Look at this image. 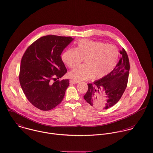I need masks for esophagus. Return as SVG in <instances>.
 I'll return each mask as SVG.
<instances>
[{
	"label": "esophagus",
	"instance_id": "esophagus-1",
	"mask_svg": "<svg viewBox=\"0 0 153 153\" xmlns=\"http://www.w3.org/2000/svg\"><path fill=\"white\" fill-rule=\"evenodd\" d=\"M70 83H72V84H77V83H79V82L78 81H76V80H70Z\"/></svg>",
	"mask_w": 153,
	"mask_h": 153
}]
</instances>
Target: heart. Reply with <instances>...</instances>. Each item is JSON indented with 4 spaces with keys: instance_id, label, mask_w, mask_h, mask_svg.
Returning <instances> with one entry per match:
<instances>
[{
    "instance_id": "b5f03b06",
    "label": "heart",
    "mask_w": 153,
    "mask_h": 153,
    "mask_svg": "<svg viewBox=\"0 0 153 153\" xmlns=\"http://www.w3.org/2000/svg\"><path fill=\"white\" fill-rule=\"evenodd\" d=\"M61 58L69 68L75 67L85 59V64L77 67L68 74L74 80L91 77L97 79L108 74L114 68L118 59V51L114 45L82 39L76 48H70L65 51Z\"/></svg>"
}]
</instances>
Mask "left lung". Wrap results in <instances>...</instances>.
<instances>
[{"instance_id": "8db88e82", "label": "left lung", "mask_w": 153, "mask_h": 153, "mask_svg": "<svg viewBox=\"0 0 153 153\" xmlns=\"http://www.w3.org/2000/svg\"><path fill=\"white\" fill-rule=\"evenodd\" d=\"M122 57L114 69L102 79L88 84V90L84 99L92 106L106 109L121 99L127 86L129 61L125 50L120 51Z\"/></svg>"}]
</instances>
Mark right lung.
Listing matches in <instances>:
<instances>
[{"mask_svg":"<svg viewBox=\"0 0 153 153\" xmlns=\"http://www.w3.org/2000/svg\"><path fill=\"white\" fill-rule=\"evenodd\" d=\"M73 39L71 36H44L25 51L21 62L19 79L27 98L36 108L50 111L62 100L69 80H56L67 73L61 54ZM52 79L54 82L52 83Z\"/></svg>","mask_w":153,"mask_h":153,"instance_id":"right-lung-1","label":"right lung"}]
</instances>
